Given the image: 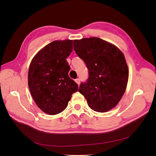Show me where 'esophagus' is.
Instances as JSON below:
<instances>
[{"label":"esophagus","mask_w":156,"mask_h":156,"mask_svg":"<svg viewBox=\"0 0 156 156\" xmlns=\"http://www.w3.org/2000/svg\"><path fill=\"white\" fill-rule=\"evenodd\" d=\"M75 81H76V83L79 85L80 83V78H77V79L75 80Z\"/></svg>","instance_id":"34e87169"}]
</instances>
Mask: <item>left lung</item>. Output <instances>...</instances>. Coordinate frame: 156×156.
<instances>
[{
  "label": "left lung",
  "instance_id": "1",
  "mask_svg": "<svg viewBox=\"0 0 156 156\" xmlns=\"http://www.w3.org/2000/svg\"><path fill=\"white\" fill-rule=\"evenodd\" d=\"M73 46L88 70V78L81 83L79 92L92 110L105 112L112 109L127 86L129 72L124 54L115 45L98 37L75 40Z\"/></svg>",
  "mask_w": 156,
  "mask_h": 156
}]
</instances>
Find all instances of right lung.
Here are the masks:
<instances>
[{
	"mask_svg": "<svg viewBox=\"0 0 156 156\" xmlns=\"http://www.w3.org/2000/svg\"><path fill=\"white\" fill-rule=\"evenodd\" d=\"M73 40H55L34 56L28 71V87L38 107L49 115L62 112L78 86L68 76L66 58L73 50Z\"/></svg>",
	"mask_w": 156,
	"mask_h": 156,
	"instance_id": "add662e5",
	"label": "right lung"
}]
</instances>
